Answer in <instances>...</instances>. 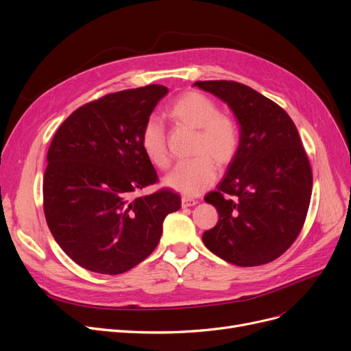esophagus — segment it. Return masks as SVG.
I'll list each match as a JSON object with an SVG mask.
<instances>
[{"instance_id":"obj_1","label":"esophagus","mask_w":351,"mask_h":351,"mask_svg":"<svg viewBox=\"0 0 351 351\" xmlns=\"http://www.w3.org/2000/svg\"><path fill=\"white\" fill-rule=\"evenodd\" d=\"M197 204V200L191 199V197H182V208H191Z\"/></svg>"}]
</instances>
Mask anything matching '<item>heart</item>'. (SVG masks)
Here are the masks:
<instances>
[{
  "mask_svg": "<svg viewBox=\"0 0 351 351\" xmlns=\"http://www.w3.org/2000/svg\"><path fill=\"white\" fill-rule=\"evenodd\" d=\"M166 117L178 128L195 132L189 162L180 163L166 176V186L185 195L197 196L208 189L216 179V168L223 169L237 155L241 145V129L226 114L219 112L217 104L196 90L182 94L166 110ZM141 146L155 166L165 169L169 166L163 126L151 119L141 132Z\"/></svg>",
  "mask_w": 351,
  "mask_h": 351,
  "instance_id": "b5f03b06",
  "label": "heart"
}]
</instances>
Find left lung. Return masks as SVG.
Here are the masks:
<instances>
[{
    "label": "left lung",
    "instance_id": "obj_1",
    "mask_svg": "<svg viewBox=\"0 0 351 351\" xmlns=\"http://www.w3.org/2000/svg\"><path fill=\"white\" fill-rule=\"evenodd\" d=\"M229 105L241 125V145L225 178L205 200L219 220L202 236L232 265L273 262L299 236L307 216L313 175L298 128L278 104L234 81L193 84Z\"/></svg>",
    "mask_w": 351,
    "mask_h": 351
}]
</instances>
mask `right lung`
Listing matches in <instances>:
<instances>
[{"instance_id":"1","label":"right lung","mask_w":351,"mask_h":351,"mask_svg":"<svg viewBox=\"0 0 351 351\" xmlns=\"http://www.w3.org/2000/svg\"><path fill=\"white\" fill-rule=\"evenodd\" d=\"M166 94L163 85L108 94L73 110L52 138L44 213L55 241L84 269H132L158 246L165 217L180 209L169 189L134 197L158 182L141 132Z\"/></svg>"}]
</instances>
